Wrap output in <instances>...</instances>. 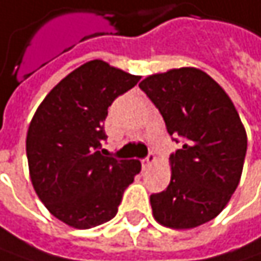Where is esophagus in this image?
<instances>
[{"label":"esophagus","mask_w":261,"mask_h":261,"mask_svg":"<svg viewBox=\"0 0 261 261\" xmlns=\"http://www.w3.org/2000/svg\"><path fill=\"white\" fill-rule=\"evenodd\" d=\"M154 161H155L154 154H149L148 156H145V158H142V160H140V163H142V167H143V169H148Z\"/></svg>","instance_id":"obj_1"}]
</instances>
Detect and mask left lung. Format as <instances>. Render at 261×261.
Segmentation results:
<instances>
[{
	"instance_id": "1",
	"label": "left lung",
	"mask_w": 261,
	"mask_h": 261,
	"mask_svg": "<svg viewBox=\"0 0 261 261\" xmlns=\"http://www.w3.org/2000/svg\"><path fill=\"white\" fill-rule=\"evenodd\" d=\"M139 86L180 145L170 155L169 187L151 194L155 220L172 228L214 220L234 193L247 154V133L231 100L197 68L154 74Z\"/></svg>"
}]
</instances>
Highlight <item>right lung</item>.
Here are the masks:
<instances>
[{
  "instance_id": "right-lung-1",
  "label": "right lung",
  "mask_w": 261,
  "mask_h": 261,
  "mask_svg": "<svg viewBox=\"0 0 261 261\" xmlns=\"http://www.w3.org/2000/svg\"><path fill=\"white\" fill-rule=\"evenodd\" d=\"M139 81L105 61H89L37 109L27 134L30 175L40 200L62 223L91 228L112 220L140 172L139 160H119L101 149L107 109Z\"/></svg>"
}]
</instances>
